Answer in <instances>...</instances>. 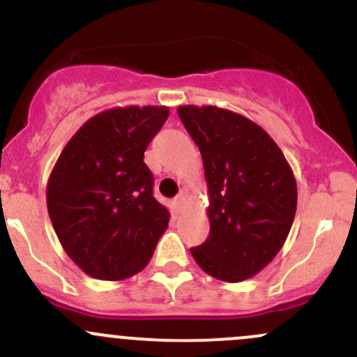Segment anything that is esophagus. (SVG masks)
Instances as JSON below:
<instances>
[{"mask_svg":"<svg viewBox=\"0 0 357 357\" xmlns=\"http://www.w3.org/2000/svg\"><path fill=\"white\" fill-rule=\"evenodd\" d=\"M183 204H185V194H178V196L174 199V206L177 209H180Z\"/></svg>","mask_w":357,"mask_h":357,"instance_id":"1","label":"esophagus"}]
</instances>
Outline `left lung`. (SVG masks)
Here are the masks:
<instances>
[{
  "label": "left lung",
  "instance_id": "left-lung-1",
  "mask_svg": "<svg viewBox=\"0 0 357 357\" xmlns=\"http://www.w3.org/2000/svg\"><path fill=\"white\" fill-rule=\"evenodd\" d=\"M183 127L203 156L209 237L190 249L218 280H248L287 241L297 183L277 142L258 123L218 106H178Z\"/></svg>",
  "mask_w": 357,
  "mask_h": 357
}]
</instances>
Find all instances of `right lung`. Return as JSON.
Listing matches in <instances>:
<instances>
[{"label":"right lung","instance_id":"add662e5","mask_svg":"<svg viewBox=\"0 0 357 357\" xmlns=\"http://www.w3.org/2000/svg\"><path fill=\"white\" fill-rule=\"evenodd\" d=\"M167 106H116L87 120L67 142L46 187L51 223L68 258L98 280L144 270L170 211L153 196L144 151Z\"/></svg>","mask_w":357,"mask_h":357}]
</instances>
